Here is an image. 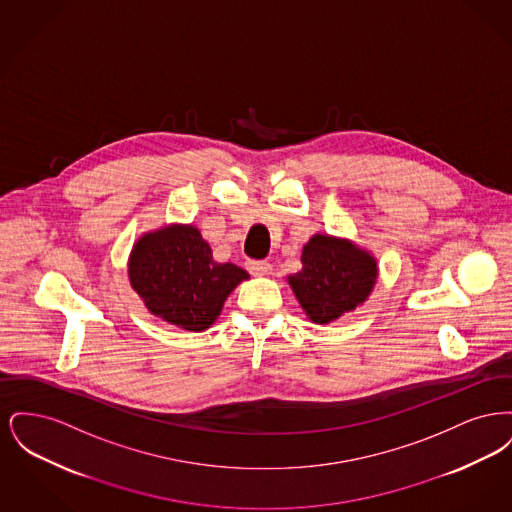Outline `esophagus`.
I'll return each mask as SVG.
<instances>
[{
    "instance_id": "esophagus-1",
    "label": "esophagus",
    "mask_w": 512,
    "mask_h": 512,
    "mask_svg": "<svg viewBox=\"0 0 512 512\" xmlns=\"http://www.w3.org/2000/svg\"><path fill=\"white\" fill-rule=\"evenodd\" d=\"M247 270L253 276H268L272 267H270V263H267V261H249L247 263Z\"/></svg>"
}]
</instances>
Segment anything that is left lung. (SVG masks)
Instances as JSON below:
<instances>
[{"mask_svg": "<svg viewBox=\"0 0 512 512\" xmlns=\"http://www.w3.org/2000/svg\"><path fill=\"white\" fill-rule=\"evenodd\" d=\"M303 268L288 278L305 315L328 324L365 303L372 292L378 267L361 247L326 234H315L301 255Z\"/></svg>", "mask_w": 512, "mask_h": 512, "instance_id": "8db88e82", "label": "left lung"}]
</instances>
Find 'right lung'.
Segmentation results:
<instances>
[{
	"mask_svg": "<svg viewBox=\"0 0 512 512\" xmlns=\"http://www.w3.org/2000/svg\"><path fill=\"white\" fill-rule=\"evenodd\" d=\"M128 278L151 315L190 332H203L249 274L232 263H217L192 224H171L147 232L134 244Z\"/></svg>",
	"mask_w": 512,
	"mask_h": 512,
	"instance_id": "add662e5",
	"label": "right lung"
}]
</instances>
